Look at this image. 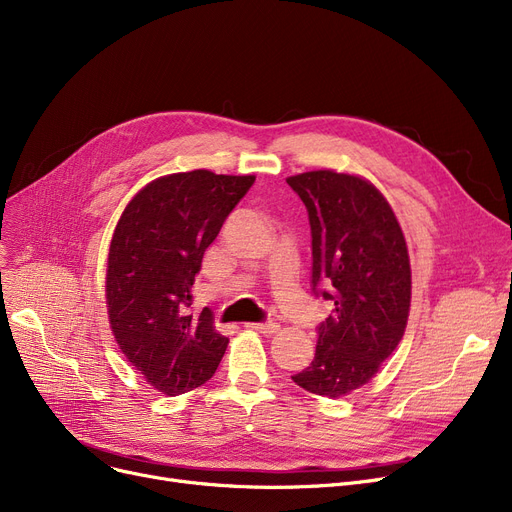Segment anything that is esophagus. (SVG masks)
I'll use <instances>...</instances> for the list:
<instances>
[{"label":"esophagus","mask_w":512,"mask_h":512,"mask_svg":"<svg viewBox=\"0 0 512 512\" xmlns=\"http://www.w3.org/2000/svg\"><path fill=\"white\" fill-rule=\"evenodd\" d=\"M247 328L257 330V332L263 334V336H272V334H276V332L280 330V326L274 324V321H265V324H249Z\"/></svg>","instance_id":"obj_1"}]
</instances>
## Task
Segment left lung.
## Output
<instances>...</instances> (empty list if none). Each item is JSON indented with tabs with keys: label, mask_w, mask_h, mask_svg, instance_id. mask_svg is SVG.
<instances>
[{
	"label": "left lung",
	"mask_w": 512,
	"mask_h": 512,
	"mask_svg": "<svg viewBox=\"0 0 512 512\" xmlns=\"http://www.w3.org/2000/svg\"><path fill=\"white\" fill-rule=\"evenodd\" d=\"M311 226V284L334 303L317 326L315 357L292 375L301 388L340 398L367 384L402 340L411 263L400 224L367 180L332 170L286 178Z\"/></svg>",
	"instance_id": "obj_1"
}]
</instances>
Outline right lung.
Here are the masks:
<instances>
[{
    "label": "right lung",
    "instance_id": "obj_1",
    "mask_svg": "<svg viewBox=\"0 0 512 512\" xmlns=\"http://www.w3.org/2000/svg\"><path fill=\"white\" fill-rule=\"evenodd\" d=\"M253 182L209 170L157 178L116 226L105 278L112 332L126 359L168 396L205 384L226 353L211 311L193 315L191 288L205 249Z\"/></svg>",
    "mask_w": 512,
    "mask_h": 512
}]
</instances>
